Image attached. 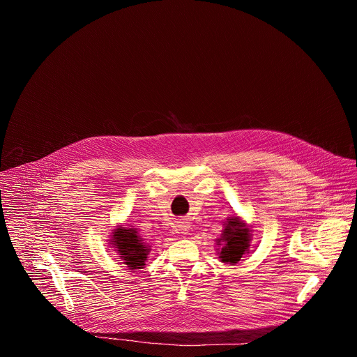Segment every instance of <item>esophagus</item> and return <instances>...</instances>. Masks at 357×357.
Returning <instances> with one entry per match:
<instances>
[{"mask_svg":"<svg viewBox=\"0 0 357 357\" xmlns=\"http://www.w3.org/2000/svg\"><path fill=\"white\" fill-rule=\"evenodd\" d=\"M179 227H181V230H182V231H188V225L181 223V225H179Z\"/></svg>","mask_w":357,"mask_h":357,"instance_id":"esophagus-1","label":"esophagus"}]
</instances>
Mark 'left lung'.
<instances>
[{"label":"left lung","mask_w":357,"mask_h":357,"mask_svg":"<svg viewBox=\"0 0 357 357\" xmlns=\"http://www.w3.org/2000/svg\"><path fill=\"white\" fill-rule=\"evenodd\" d=\"M227 222L229 223L225 225L226 229L223 230L222 238L218 241L219 244L223 243L219 259H222L223 263L236 264L240 261L243 254L250 245V233L248 229H245V226L237 218L227 219Z\"/></svg>","instance_id":"8db88e82"}]
</instances>
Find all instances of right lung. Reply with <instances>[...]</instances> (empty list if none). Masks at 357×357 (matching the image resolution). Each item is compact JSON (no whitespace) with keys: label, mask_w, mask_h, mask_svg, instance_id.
Masks as SVG:
<instances>
[{"label":"right lung","mask_w":357,"mask_h":357,"mask_svg":"<svg viewBox=\"0 0 357 357\" xmlns=\"http://www.w3.org/2000/svg\"><path fill=\"white\" fill-rule=\"evenodd\" d=\"M113 245L120 252V257L131 268H142L148 256L149 248L144 244L142 238L134 229H117L114 231Z\"/></svg>","instance_id":"obj_1"}]
</instances>
